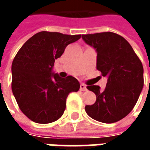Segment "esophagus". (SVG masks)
<instances>
[{
  "instance_id": "1",
  "label": "esophagus",
  "mask_w": 150,
  "mask_h": 150,
  "mask_svg": "<svg viewBox=\"0 0 150 150\" xmlns=\"http://www.w3.org/2000/svg\"><path fill=\"white\" fill-rule=\"evenodd\" d=\"M80 90H81V91H86V90H87L86 85L83 84V83H81V85H80Z\"/></svg>"
}]
</instances>
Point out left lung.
<instances>
[{"label": "left lung", "instance_id": "8db88e82", "mask_svg": "<svg viewBox=\"0 0 150 150\" xmlns=\"http://www.w3.org/2000/svg\"><path fill=\"white\" fill-rule=\"evenodd\" d=\"M83 41L97 52L96 69L108 77L106 88L97 85L87 88L94 92L96 101L85 107L86 113L94 120L116 122L134 108L143 88V67L131 45L113 32L82 35Z\"/></svg>", "mask_w": 150, "mask_h": 150}]
</instances>
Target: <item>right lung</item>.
<instances>
[{
  "mask_svg": "<svg viewBox=\"0 0 150 150\" xmlns=\"http://www.w3.org/2000/svg\"><path fill=\"white\" fill-rule=\"evenodd\" d=\"M81 35L42 31L29 38L19 49L12 63V91L21 112L37 123L57 121L66 108L69 93L77 92L75 77L52 74L55 59Z\"/></svg>",
  "mask_w": 150,
  "mask_h": 150,
  "instance_id": "obj_1",
  "label": "right lung"
}]
</instances>
